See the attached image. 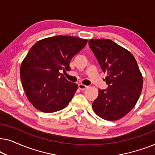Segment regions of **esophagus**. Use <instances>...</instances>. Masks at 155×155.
<instances>
[{"mask_svg": "<svg viewBox=\"0 0 155 155\" xmlns=\"http://www.w3.org/2000/svg\"><path fill=\"white\" fill-rule=\"evenodd\" d=\"M88 87H89L88 86L84 85V84H78V88L81 90H86V89H87Z\"/></svg>", "mask_w": 155, "mask_h": 155, "instance_id": "34e87169", "label": "esophagus"}]
</instances>
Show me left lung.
<instances>
[{
    "mask_svg": "<svg viewBox=\"0 0 155 155\" xmlns=\"http://www.w3.org/2000/svg\"><path fill=\"white\" fill-rule=\"evenodd\" d=\"M88 43L102 71L107 73L108 87L99 89L93 110L103 119H120L135 107L143 89L136 60L130 51L110 39H90Z\"/></svg>",
    "mask_w": 155,
    "mask_h": 155,
    "instance_id": "left-lung-1",
    "label": "left lung"
}]
</instances>
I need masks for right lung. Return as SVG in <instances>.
<instances>
[{
	"label": "right lung",
	"mask_w": 155,
	"mask_h": 155,
	"mask_svg": "<svg viewBox=\"0 0 155 155\" xmlns=\"http://www.w3.org/2000/svg\"><path fill=\"white\" fill-rule=\"evenodd\" d=\"M87 39L55 36L31 46L20 66V78L27 99L45 113L64 109L73 98L78 84L59 73L68 71L72 58L83 48Z\"/></svg>",
	"instance_id": "1"
}]
</instances>
